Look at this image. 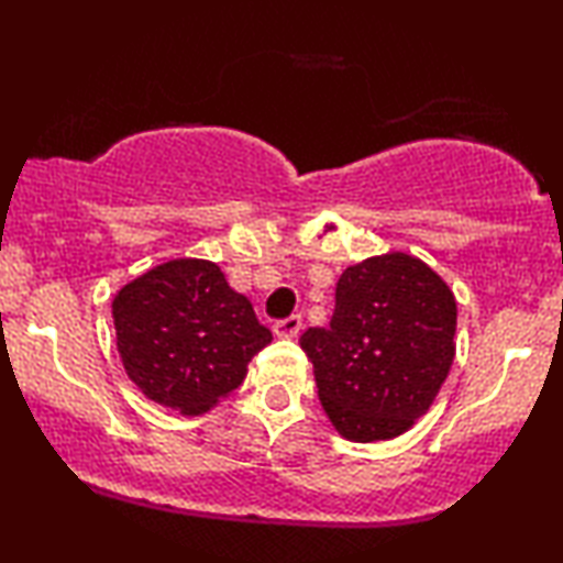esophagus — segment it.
Wrapping results in <instances>:
<instances>
[{"label": "esophagus", "mask_w": 563, "mask_h": 563, "mask_svg": "<svg viewBox=\"0 0 563 563\" xmlns=\"http://www.w3.org/2000/svg\"><path fill=\"white\" fill-rule=\"evenodd\" d=\"M299 330H302V318H299V314H291V318L276 322L274 335L276 338H297Z\"/></svg>", "instance_id": "34e87169"}]
</instances>
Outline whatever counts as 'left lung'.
I'll return each mask as SVG.
<instances>
[{
	"instance_id": "left-lung-1",
	"label": "left lung",
	"mask_w": 563,
	"mask_h": 563,
	"mask_svg": "<svg viewBox=\"0 0 563 563\" xmlns=\"http://www.w3.org/2000/svg\"><path fill=\"white\" fill-rule=\"evenodd\" d=\"M456 297L426 261L391 251L335 284L330 328H310L318 397L345 441L407 433L430 410L456 356Z\"/></svg>"
}]
</instances>
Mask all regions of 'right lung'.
I'll use <instances>...</instances> for the list:
<instances>
[{"label":"right lung","mask_w":563,"mask_h":563,"mask_svg":"<svg viewBox=\"0 0 563 563\" xmlns=\"http://www.w3.org/2000/svg\"><path fill=\"white\" fill-rule=\"evenodd\" d=\"M112 320L130 382L191 418L241 387L249 361L272 343L249 297L205 258L148 268L114 295Z\"/></svg>","instance_id":"obj_1"}]
</instances>
